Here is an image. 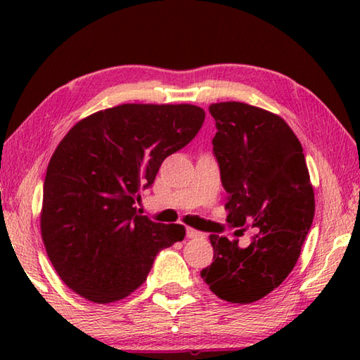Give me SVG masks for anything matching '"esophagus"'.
Listing matches in <instances>:
<instances>
[{
  "label": "esophagus",
  "instance_id": "34e87169",
  "mask_svg": "<svg viewBox=\"0 0 360 360\" xmlns=\"http://www.w3.org/2000/svg\"><path fill=\"white\" fill-rule=\"evenodd\" d=\"M186 233H187V238H191V240H197V238H203V233L202 231H198V230H195V229H191L188 227L187 230H186Z\"/></svg>",
  "mask_w": 360,
  "mask_h": 360
}]
</instances>
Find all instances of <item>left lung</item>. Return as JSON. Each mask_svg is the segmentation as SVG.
<instances>
[{
    "instance_id": "1",
    "label": "left lung",
    "mask_w": 360,
    "mask_h": 360,
    "mask_svg": "<svg viewBox=\"0 0 360 360\" xmlns=\"http://www.w3.org/2000/svg\"><path fill=\"white\" fill-rule=\"evenodd\" d=\"M217 133L212 154L229 193L231 227L257 230L248 248L211 235L214 260L202 270L212 294L252 303L276 289L295 266L314 217V192L302 144L265 109L227 101L210 106Z\"/></svg>"
}]
</instances>
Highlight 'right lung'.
Wrapping results in <instances>:
<instances>
[{"label":"right lung","mask_w":360,"mask_h":360,"mask_svg":"<svg viewBox=\"0 0 360 360\" xmlns=\"http://www.w3.org/2000/svg\"><path fill=\"white\" fill-rule=\"evenodd\" d=\"M203 122L192 105H120L77 122L62 139L47 167L41 233L76 294L95 303L125 298L162 249L184 240L182 225L154 222L133 205Z\"/></svg>","instance_id":"1"}]
</instances>
